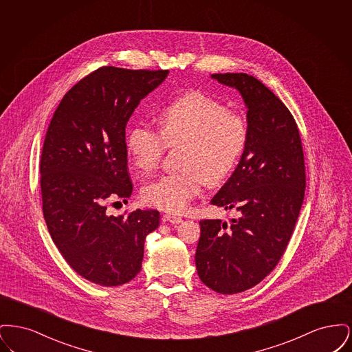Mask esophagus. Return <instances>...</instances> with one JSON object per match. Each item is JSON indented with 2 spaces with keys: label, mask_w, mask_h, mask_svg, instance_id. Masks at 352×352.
I'll use <instances>...</instances> for the list:
<instances>
[{
  "label": "esophagus",
  "mask_w": 352,
  "mask_h": 352,
  "mask_svg": "<svg viewBox=\"0 0 352 352\" xmlns=\"http://www.w3.org/2000/svg\"><path fill=\"white\" fill-rule=\"evenodd\" d=\"M164 221H168L171 224H178L182 221V218L178 215H174V214H166V215H164Z\"/></svg>",
  "instance_id": "34e87169"
}]
</instances>
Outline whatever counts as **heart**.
I'll list each match as a JSON object with an SVG mask.
<instances>
[{
    "instance_id": "obj_1",
    "label": "heart",
    "mask_w": 352,
    "mask_h": 352,
    "mask_svg": "<svg viewBox=\"0 0 352 352\" xmlns=\"http://www.w3.org/2000/svg\"><path fill=\"white\" fill-rule=\"evenodd\" d=\"M158 129L137 121L126 135L134 166L151 173L168 146L186 142L182 173H170L148 184L142 199L168 212L179 214L198 198L206 184H217L237 168L248 145L245 116L201 92H188L170 101L158 115Z\"/></svg>"
}]
</instances>
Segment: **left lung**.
I'll use <instances>...</instances> for the list:
<instances>
[{"label": "left lung", "mask_w": 352, "mask_h": 352, "mask_svg": "<svg viewBox=\"0 0 352 352\" xmlns=\"http://www.w3.org/2000/svg\"><path fill=\"white\" fill-rule=\"evenodd\" d=\"M212 78L241 94L250 138L234 174L211 201L240 218L230 226L201 220L195 264L206 286L236 294L261 283L284 256L305 197V160L296 120L268 87L243 72Z\"/></svg>", "instance_id": "1"}]
</instances>
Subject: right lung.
<instances>
[{
    "label": "right lung",
    "instance_id": "add662e5",
    "mask_svg": "<svg viewBox=\"0 0 352 352\" xmlns=\"http://www.w3.org/2000/svg\"><path fill=\"white\" fill-rule=\"evenodd\" d=\"M168 74L98 68L68 91L51 118L39 164L43 217L68 265L94 284L133 280L145 237L160 224L155 210L109 217L105 203L132 194L126 122Z\"/></svg>",
    "mask_w": 352,
    "mask_h": 352
}]
</instances>
